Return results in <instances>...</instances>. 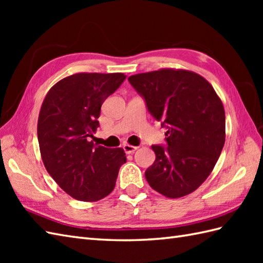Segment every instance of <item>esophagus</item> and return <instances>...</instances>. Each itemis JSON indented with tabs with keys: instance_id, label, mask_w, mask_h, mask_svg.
Instances as JSON below:
<instances>
[{
	"instance_id": "obj_1",
	"label": "esophagus",
	"mask_w": 263,
	"mask_h": 263,
	"mask_svg": "<svg viewBox=\"0 0 263 263\" xmlns=\"http://www.w3.org/2000/svg\"><path fill=\"white\" fill-rule=\"evenodd\" d=\"M123 149H124L125 154H133L138 148L136 146H131V144H124V146H123Z\"/></svg>"
}]
</instances>
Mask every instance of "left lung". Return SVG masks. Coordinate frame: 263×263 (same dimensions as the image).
I'll return each mask as SVG.
<instances>
[{
	"label": "left lung",
	"instance_id": "1",
	"mask_svg": "<svg viewBox=\"0 0 263 263\" xmlns=\"http://www.w3.org/2000/svg\"><path fill=\"white\" fill-rule=\"evenodd\" d=\"M128 82L167 128V147L152 146L156 159L144 173L149 185L172 199L192 193L210 175L224 147L220 98L203 77L187 70L160 69L131 76Z\"/></svg>",
	"mask_w": 263,
	"mask_h": 263
}]
</instances>
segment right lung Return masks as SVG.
I'll use <instances>...</instances> for the list:
<instances>
[{"label":"right lung","instance_id":"1","mask_svg":"<svg viewBox=\"0 0 263 263\" xmlns=\"http://www.w3.org/2000/svg\"><path fill=\"white\" fill-rule=\"evenodd\" d=\"M123 73H76L49 89L38 116L37 136L48 174L72 198L98 201L113 191L122 148L95 146L100 107L124 81Z\"/></svg>","mask_w":263,"mask_h":263}]
</instances>
